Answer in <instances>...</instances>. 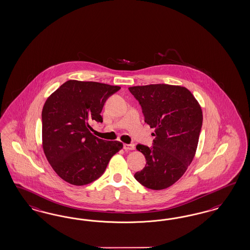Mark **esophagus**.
Returning <instances> with one entry per match:
<instances>
[{
	"label": "esophagus",
	"mask_w": 250,
	"mask_h": 250,
	"mask_svg": "<svg viewBox=\"0 0 250 250\" xmlns=\"http://www.w3.org/2000/svg\"><path fill=\"white\" fill-rule=\"evenodd\" d=\"M124 148L125 150H132L135 148V146L133 144H124Z\"/></svg>",
	"instance_id": "34e87169"
}]
</instances>
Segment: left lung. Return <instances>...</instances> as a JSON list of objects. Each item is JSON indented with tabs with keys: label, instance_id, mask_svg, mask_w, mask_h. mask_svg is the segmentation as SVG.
<instances>
[{
	"label": "left lung",
	"instance_id": "8db88e82",
	"mask_svg": "<svg viewBox=\"0 0 250 250\" xmlns=\"http://www.w3.org/2000/svg\"><path fill=\"white\" fill-rule=\"evenodd\" d=\"M128 89L140 104L145 123L155 129L153 146H137L146 164L135 178L146 188L165 189L181 178L196 154L201 107L185 86L152 84Z\"/></svg>",
	"mask_w": 250,
	"mask_h": 250
}]
</instances>
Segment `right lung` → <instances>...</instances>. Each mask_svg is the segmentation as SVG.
<instances>
[{
  "label": "right lung",
  "instance_id": "1",
  "mask_svg": "<svg viewBox=\"0 0 250 250\" xmlns=\"http://www.w3.org/2000/svg\"><path fill=\"white\" fill-rule=\"evenodd\" d=\"M120 88L68 80L47 99L42 112L44 154L62 180L75 186L97 180L123 147L119 141H106L90 132L92 121L103 123L106 100Z\"/></svg>",
  "mask_w": 250,
  "mask_h": 250
}]
</instances>
